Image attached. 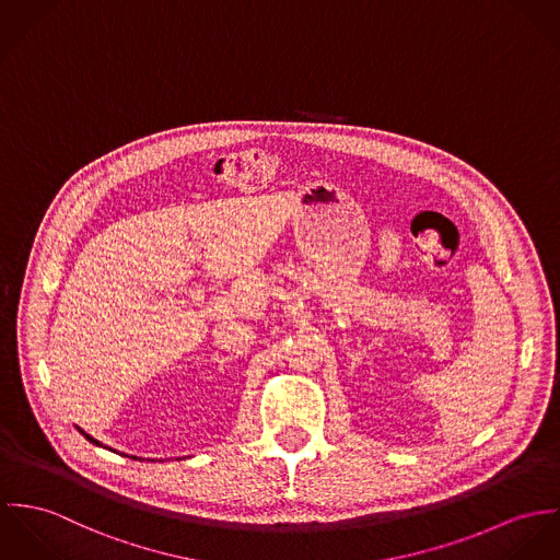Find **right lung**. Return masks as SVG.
<instances>
[{
  "label": "right lung",
  "mask_w": 560,
  "mask_h": 560,
  "mask_svg": "<svg viewBox=\"0 0 560 560\" xmlns=\"http://www.w3.org/2000/svg\"><path fill=\"white\" fill-rule=\"evenodd\" d=\"M79 432H81V434L85 435V438H88V440H90V442H92V444H101V442H98V440H94V438H92V435L85 434V432H83V430H79ZM132 459H137V457H132Z\"/></svg>",
  "instance_id": "1"
}]
</instances>
